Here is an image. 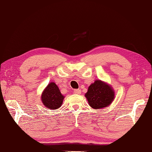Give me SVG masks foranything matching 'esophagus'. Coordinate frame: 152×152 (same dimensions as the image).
I'll return each instance as SVG.
<instances>
[{
  "label": "esophagus",
  "mask_w": 152,
  "mask_h": 152,
  "mask_svg": "<svg viewBox=\"0 0 152 152\" xmlns=\"http://www.w3.org/2000/svg\"><path fill=\"white\" fill-rule=\"evenodd\" d=\"M74 93L76 94H80V93H81V91H80V89H75V90H74Z\"/></svg>",
  "instance_id": "34e87169"
}]
</instances>
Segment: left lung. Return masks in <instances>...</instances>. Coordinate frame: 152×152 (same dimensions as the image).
<instances>
[{"instance_id":"1","label":"left lung","mask_w":152,"mask_h":152,"mask_svg":"<svg viewBox=\"0 0 152 152\" xmlns=\"http://www.w3.org/2000/svg\"><path fill=\"white\" fill-rule=\"evenodd\" d=\"M85 96L90 106L99 110L108 107L112 103L115 98V92L108 83L97 79L88 86Z\"/></svg>"}]
</instances>
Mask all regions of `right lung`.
<instances>
[{"label":"right lung","instance_id":"1","mask_svg":"<svg viewBox=\"0 0 152 152\" xmlns=\"http://www.w3.org/2000/svg\"><path fill=\"white\" fill-rule=\"evenodd\" d=\"M65 96L61 94L58 86L54 82H50L46 86L41 94V102L45 108L57 110L63 103Z\"/></svg>","mask_w":152,"mask_h":152}]
</instances>
